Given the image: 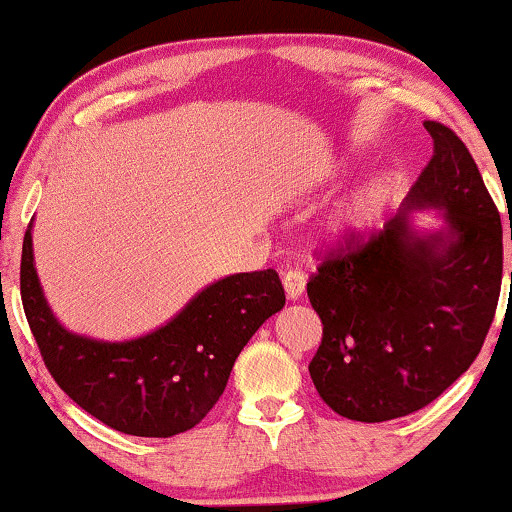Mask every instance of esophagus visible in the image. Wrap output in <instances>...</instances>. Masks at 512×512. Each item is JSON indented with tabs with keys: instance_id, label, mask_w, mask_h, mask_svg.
<instances>
[{
	"instance_id": "1",
	"label": "esophagus",
	"mask_w": 512,
	"mask_h": 512,
	"mask_svg": "<svg viewBox=\"0 0 512 512\" xmlns=\"http://www.w3.org/2000/svg\"><path fill=\"white\" fill-rule=\"evenodd\" d=\"M305 274L300 269H291V272L283 274V291H286L288 300H298L305 291Z\"/></svg>"
}]
</instances>
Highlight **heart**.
I'll return each instance as SVG.
<instances>
[{
  "label": "heart",
  "instance_id": "heart-1",
  "mask_svg": "<svg viewBox=\"0 0 512 512\" xmlns=\"http://www.w3.org/2000/svg\"><path fill=\"white\" fill-rule=\"evenodd\" d=\"M391 197V178L379 174L343 195L319 221V236L326 243H348L362 238L384 217Z\"/></svg>",
  "mask_w": 512,
  "mask_h": 512
}]
</instances>
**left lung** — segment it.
Masks as SVG:
<instances>
[{
  "label": "left lung",
  "instance_id": "1",
  "mask_svg": "<svg viewBox=\"0 0 512 512\" xmlns=\"http://www.w3.org/2000/svg\"><path fill=\"white\" fill-rule=\"evenodd\" d=\"M424 128L434 157L396 217L307 283L324 324L310 377L355 422L396 420L439 398L479 355L496 315L501 214L463 140L443 123ZM424 208L439 225L414 226Z\"/></svg>",
  "mask_w": 512,
  "mask_h": 512
}]
</instances>
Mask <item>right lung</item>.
I'll return each instance as SVG.
<instances>
[{"label": "right lung", "mask_w": 512, "mask_h": 512, "mask_svg": "<svg viewBox=\"0 0 512 512\" xmlns=\"http://www.w3.org/2000/svg\"><path fill=\"white\" fill-rule=\"evenodd\" d=\"M21 300L61 391L116 432L155 439L188 432L214 408L240 350L286 305L279 274L264 269L209 283L150 334L126 341L76 334L42 293L33 221L23 238Z\"/></svg>", "instance_id": "right-lung-1"}]
</instances>
